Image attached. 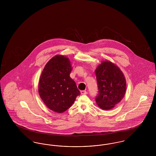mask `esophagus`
<instances>
[{"instance_id":"1","label":"esophagus","mask_w":156,"mask_h":156,"mask_svg":"<svg viewBox=\"0 0 156 156\" xmlns=\"http://www.w3.org/2000/svg\"><path fill=\"white\" fill-rule=\"evenodd\" d=\"M81 94L82 95H86V94H87V92L86 91V90H81Z\"/></svg>"}]
</instances>
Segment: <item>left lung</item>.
I'll return each instance as SVG.
<instances>
[{
	"instance_id": "obj_1",
	"label": "left lung",
	"mask_w": 156,
	"mask_h": 156,
	"mask_svg": "<svg viewBox=\"0 0 156 156\" xmlns=\"http://www.w3.org/2000/svg\"><path fill=\"white\" fill-rule=\"evenodd\" d=\"M98 94V105L109 110L123 99L126 92V80L118 67L110 61H104L95 70Z\"/></svg>"
}]
</instances>
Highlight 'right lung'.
Segmentation results:
<instances>
[{
	"mask_svg": "<svg viewBox=\"0 0 156 156\" xmlns=\"http://www.w3.org/2000/svg\"><path fill=\"white\" fill-rule=\"evenodd\" d=\"M72 71L69 59L55 55L45 65L38 84V93L46 106L57 113L69 109L80 95L74 81L69 76Z\"/></svg>",
	"mask_w": 156,
	"mask_h": 156,
	"instance_id": "obj_1",
	"label": "right lung"
}]
</instances>
